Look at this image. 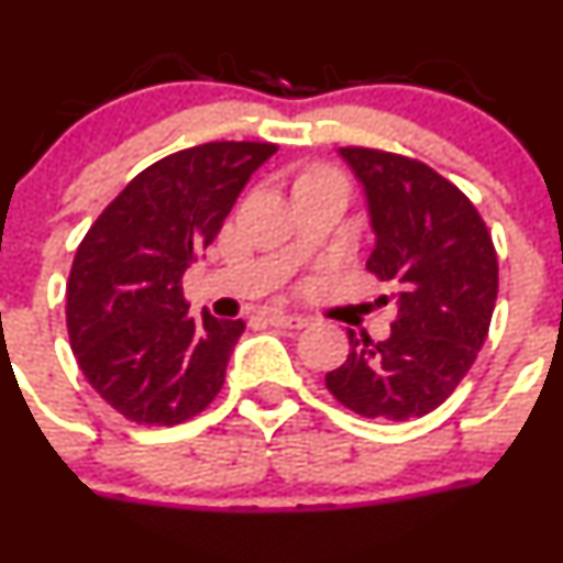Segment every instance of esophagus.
I'll return each instance as SVG.
<instances>
[{"label": "esophagus", "mask_w": 563, "mask_h": 563, "mask_svg": "<svg viewBox=\"0 0 563 563\" xmlns=\"http://www.w3.org/2000/svg\"><path fill=\"white\" fill-rule=\"evenodd\" d=\"M268 322L276 328H306L309 325V317H300V314H287V311H271Z\"/></svg>", "instance_id": "esophagus-1"}]
</instances>
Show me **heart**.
<instances>
[{
  "mask_svg": "<svg viewBox=\"0 0 563 563\" xmlns=\"http://www.w3.org/2000/svg\"><path fill=\"white\" fill-rule=\"evenodd\" d=\"M309 177H317V175H309Z\"/></svg>",
  "mask_w": 563,
  "mask_h": 563,
  "instance_id": "heart-1",
  "label": "heart"
}]
</instances>
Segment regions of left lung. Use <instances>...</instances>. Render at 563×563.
I'll return each mask as SVG.
<instances>
[{"label": "left lung", "instance_id": "obj_1", "mask_svg": "<svg viewBox=\"0 0 563 563\" xmlns=\"http://www.w3.org/2000/svg\"><path fill=\"white\" fill-rule=\"evenodd\" d=\"M339 155L364 188L375 232L366 268L394 287L397 320L383 342L350 331L347 361L325 386L364 419H419L460 386L487 339L493 238L471 199L421 161L366 147Z\"/></svg>", "mask_w": 563, "mask_h": 563}]
</instances>
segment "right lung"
<instances>
[{
    "mask_svg": "<svg viewBox=\"0 0 563 563\" xmlns=\"http://www.w3.org/2000/svg\"><path fill=\"white\" fill-rule=\"evenodd\" d=\"M276 144L210 142L139 172L98 216L68 279L70 347L90 386L136 424L202 413L246 322L194 317L183 274L213 243Z\"/></svg>",
    "mask_w": 563,
    "mask_h": 563,
    "instance_id": "1",
    "label": "right lung"
}]
</instances>
